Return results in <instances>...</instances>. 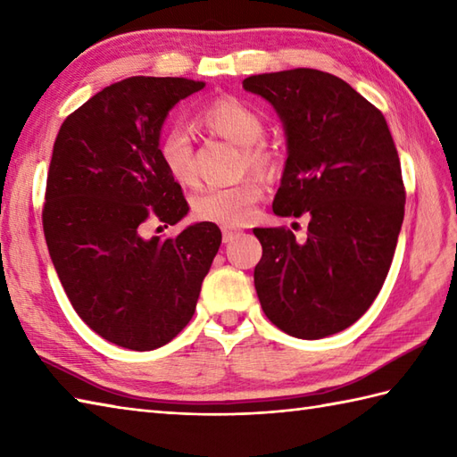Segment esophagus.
Wrapping results in <instances>:
<instances>
[{
	"instance_id": "1",
	"label": "esophagus",
	"mask_w": 457,
	"mask_h": 457,
	"mask_svg": "<svg viewBox=\"0 0 457 457\" xmlns=\"http://www.w3.org/2000/svg\"><path fill=\"white\" fill-rule=\"evenodd\" d=\"M239 236H241V229L229 228V226L221 228V239H223V244H229V241H234V239L239 237Z\"/></svg>"
}]
</instances>
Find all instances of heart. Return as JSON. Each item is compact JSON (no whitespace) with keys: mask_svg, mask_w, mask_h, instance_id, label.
I'll return each mask as SVG.
<instances>
[{"mask_svg":"<svg viewBox=\"0 0 457 457\" xmlns=\"http://www.w3.org/2000/svg\"><path fill=\"white\" fill-rule=\"evenodd\" d=\"M200 125L212 135L241 147V170H255L273 177L280 167V154L273 143L265 139V118L253 105L223 96L208 104L198 115ZM161 167L179 184H192L196 179L194 147L190 133L182 125L162 129L157 141ZM263 198V182L247 174L231 187L202 188L192 196V213L200 221L237 226L253 216L257 202Z\"/></svg>","mask_w":457,"mask_h":457,"instance_id":"b5f03b06","label":"heart"}]
</instances>
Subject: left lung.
Returning a JSON list of instances; mask_svg holds the SVG:
<instances>
[{
	"label": "left lung",
	"instance_id": "8db88e82",
	"mask_svg": "<svg viewBox=\"0 0 457 457\" xmlns=\"http://www.w3.org/2000/svg\"><path fill=\"white\" fill-rule=\"evenodd\" d=\"M244 88L285 123L273 212L310 218L306 241L287 228L253 229L261 308L288 336L337 334L373 304L401 234L406 192L389 125L347 82L314 68L249 76Z\"/></svg>",
	"mask_w": 457,
	"mask_h": 457
}]
</instances>
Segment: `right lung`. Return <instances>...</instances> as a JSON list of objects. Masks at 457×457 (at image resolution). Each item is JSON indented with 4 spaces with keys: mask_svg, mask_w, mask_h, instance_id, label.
<instances>
[{
    "mask_svg": "<svg viewBox=\"0 0 457 457\" xmlns=\"http://www.w3.org/2000/svg\"><path fill=\"white\" fill-rule=\"evenodd\" d=\"M206 82L131 76L82 104L58 129L46 174L43 229L64 293L108 342L151 352L190 322L221 231L200 221L145 239L149 223L188 212L157 157L174 104Z\"/></svg>",
    "mask_w": 457,
    "mask_h": 457,
    "instance_id": "right-lung-1",
    "label": "right lung"
}]
</instances>
